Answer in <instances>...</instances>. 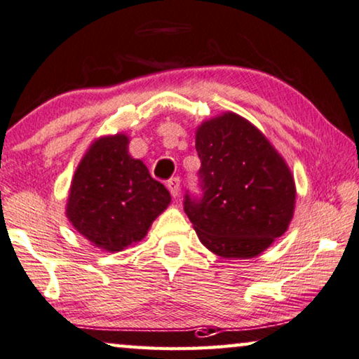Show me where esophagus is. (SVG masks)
<instances>
[{
    "label": "esophagus",
    "mask_w": 359,
    "mask_h": 359,
    "mask_svg": "<svg viewBox=\"0 0 359 359\" xmlns=\"http://www.w3.org/2000/svg\"><path fill=\"white\" fill-rule=\"evenodd\" d=\"M166 187L169 189L170 195H172L174 198H175V196H179V193H180V179H179V177H172V179H169V180H168V184H166Z\"/></svg>",
    "instance_id": "esophagus-1"
}]
</instances>
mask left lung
I'll use <instances>...</instances> for the list:
<instances>
[{
  "label": "left lung",
  "instance_id": "left-lung-1",
  "mask_svg": "<svg viewBox=\"0 0 359 359\" xmlns=\"http://www.w3.org/2000/svg\"><path fill=\"white\" fill-rule=\"evenodd\" d=\"M200 195L184 210L200 241L220 257L249 259L287 230L295 203L289 168L257 128L225 113L196 133Z\"/></svg>",
  "mask_w": 359,
  "mask_h": 359
}]
</instances>
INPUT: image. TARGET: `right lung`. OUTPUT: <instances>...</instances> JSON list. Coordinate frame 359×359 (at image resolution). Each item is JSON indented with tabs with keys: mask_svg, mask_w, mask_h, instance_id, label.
<instances>
[{
	"mask_svg": "<svg viewBox=\"0 0 359 359\" xmlns=\"http://www.w3.org/2000/svg\"><path fill=\"white\" fill-rule=\"evenodd\" d=\"M128 137L94 142L73 177L67 217L100 249L118 252L140 241L170 203L169 191L128 153Z\"/></svg>",
	"mask_w": 359,
	"mask_h": 359,
	"instance_id": "add662e5",
	"label": "right lung"
}]
</instances>
